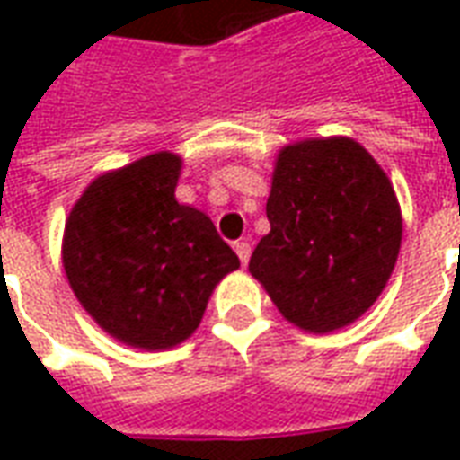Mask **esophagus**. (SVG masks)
Instances as JSON below:
<instances>
[{"label": "esophagus", "instance_id": "obj_1", "mask_svg": "<svg viewBox=\"0 0 460 460\" xmlns=\"http://www.w3.org/2000/svg\"><path fill=\"white\" fill-rule=\"evenodd\" d=\"M234 251H236V256L241 259V263L246 266V263H249V259H251V243H249V241H236V243H234Z\"/></svg>", "mask_w": 460, "mask_h": 460}]
</instances>
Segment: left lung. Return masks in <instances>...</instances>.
I'll list each match as a JSON object with an SVG mask.
<instances>
[{
    "instance_id": "1",
    "label": "left lung",
    "mask_w": 460,
    "mask_h": 460,
    "mask_svg": "<svg viewBox=\"0 0 460 460\" xmlns=\"http://www.w3.org/2000/svg\"><path fill=\"white\" fill-rule=\"evenodd\" d=\"M266 217L270 231L249 270L283 318L320 335L372 308L399 256L402 211L359 142L320 137L283 147Z\"/></svg>"
}]
</instances>
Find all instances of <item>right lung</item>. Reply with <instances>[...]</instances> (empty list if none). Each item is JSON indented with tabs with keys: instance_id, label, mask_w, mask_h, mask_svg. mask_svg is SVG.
Instances as JSON below:
<instances>
[{
	"instance_id": "right-lung-1",
	"label": "right lung",
	"mask_w": 460,
	"mask_h": 460,
	"mask_svg": "<svg viewBox=\"0 0 460 460\" xmlns=\"http://www.w3.org/2000/svg\"><path fill=\"white\" fill-rule=\"evenodd\" d=\"M181 160L155 152L93 180L66 219L64 269L101 328L167 349L199 328L214 286L239 256L204 211L180 204Z\"/></svg>"
}]
</instances>
